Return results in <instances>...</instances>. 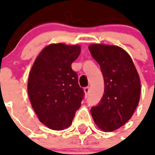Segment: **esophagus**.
I'll use <instances>...</instances> for the list:
<instances>
[{"mask_svg": "<svg viewBox=\"0 0 155 155\" xmlns=\"http://www.w3.org/2000/svg\"><path fill=\"white\" fill-rule=\"evenodd\" d=\"M84 92H85V93H86V95H87L90 92L89 87H84Z\"/></svg>", "mask_w": 155, "mask_h": 155, "instance_id": "esophagus-1", "label": "esophagus"}]
</instances>
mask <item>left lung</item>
<instances>
[{"mask_svg": "<svg viewBox=\"0 0 155 155\" xmlns=\"http://www.w3.org/2000/svg\"><path fill=\"white\" fill-rule=\"evenodd\" d=\"M93 58L100 66L104 93L91 114L98 128L114 131L131 118L140 97V79L132 58L119 47L89 46Z\"/></svg>", "mask_w": 155, "mask_h": 155, "instance_id": "1", "label": "left lung"}]
</instances>
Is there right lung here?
<instances>
[{
  "instance_id": "right-lung-1",
  "label": "right lung",
  "mask_w": 155,
  "mask_h": 155,
  "mask_svg": "<svg viewBox=\"0 0 155 155\" xmlns=\"http://www.w3.org/2000/svg\"><path fill=\"white\" fill-rule=\"evenodd\" d=\"M80 51L78 45H49L31 70L27 85L31 104L41 123L51 129L68 128L84 97L78 74L72 69Z\"/></svg>"
}]
</instances>
